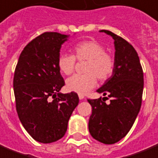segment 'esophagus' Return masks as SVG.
<instances>
[{"instance_id": "34e87169", "label": "esophagus", "mask_w": 158, "mask_h": 158, "mask_svg": "<svg viewBox=\"0 0 158 158\" xmlns=\"http://www.w3.org/2000/svg\"><path fill=\"white\" fill-rule=\"evenodd\" d=\"M79 98L80 100H83V99L84 98V96L83 94H79Z\"/></svg>"}]
</instances>
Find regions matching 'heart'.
Returning a JSON list of instances; mask_svg holds the SVG:
<instances>
[{
	"mask_svg": "<svg viewBox=\"0 0 158 158\" xmlns=\"http://www.w3.org/2000/svg\"><path fill=\"white\" fill-rule=\"evenodd\" d=\"M74 55L61 53L58 57L57 64L64 75H69L74 70L75 61L87 60L84 74H75L66 81V89L70 91L85 94L95 87L97 79L100 82L108 80L114 73L115 61L110 54L105 52L103 44L96 40H84L77 43L73 48Z\"/></svg>",
	"mask_w": 158,
	"mask_h": 158,
	"instance_id": "1",
	"label": "heart"
}]
</instances>
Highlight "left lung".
I'll list each match as a JSON object with an SVG mask.
<instances>
[{
	"mask_svg": "<svg viewBox=\"0 0 158 158\" xmlns=\"http://www.w3.org/2000/svg\"><path fill=\"white\" fill-rule=\"evenodd\" d=\"M100 32L114 40L115 65L112 76L97 92L108 95L111 100L107 104L101 98L88 99L92 106L89 131L98 142L114 144L127 135L140 111L143 72L138 53L132 44L111 31L102 30Z\"/></svg>",
	"mask_w": 158,
	"mask_h": 158,
	"instance_id": "1",
	"label": "left lung"
}]
</instances>
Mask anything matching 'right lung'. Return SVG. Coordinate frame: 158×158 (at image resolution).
<instances>
[{
  "label": "right lung",
  "instance_id": "1",
  "mask_svg": "<svg viewBox=\"0 0 158 158\" xmlns=\"http://www.w3.org/2000/svg\"><path fill=\"white\" fill-rule=\"evenodd\" d=\"M69 36L57 32L37 36L24 48L15 67L13 87L18 117L39 143H54L63 138L79 104L76 93H60L64 80L57 60Z\"/></svg>",
  "mask_w": 158,
  "mask_h": 158
}]
</instances>
